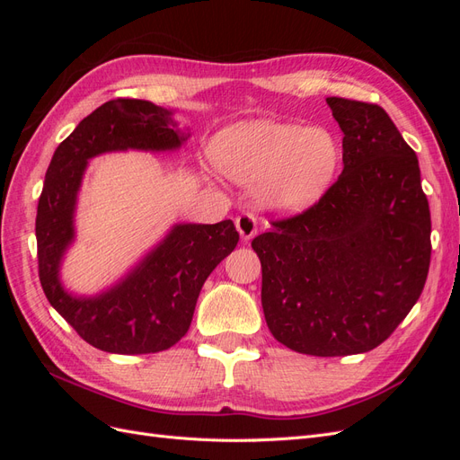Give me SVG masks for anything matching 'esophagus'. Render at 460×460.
Wrapping results in <instances>:
<instances>
[{
    "label": "esophagus",
    "instance_id": "1",
    "mask_svg": "<svg viewBox=\"0 0 460 460\" xmlns=\"http://www.w3.org/2000/svg\"><path fill=\"white\" fill-rule=\"evenodd\" d=\"M235 228H238L242 240L249 242L257 234V218L252 213H242L235 218Z\"/></svg>",
    "mask_w": 460,
    "mask_h": 460
}]
</instances>
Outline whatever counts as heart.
<instances>
[{
    "label": "heart",
    "mask_w": 460,
    "mask_h": 460,
    "mask_svg": "<svg viewBox=\"0 0 460 460\" xmlns=\"http://www.w3.org/2000/svg\"><path fill=\"white\" fill-rule=\"evenodd\" d=\"M215 159L234 182L257 184L261 203L297 211L324 191L338 149L326 132L303 124L247 120L217 137Z\"/></svg>",
    "instance_id": "1"
}]
</instances>
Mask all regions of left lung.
Segmentation results:
<instances>
[{
	"instance_id": "obj_1",
	"label": "left lung",
	"mask_w": 460,
	"mask_h": 460,
	"mask_svg": "<svg viewBox=\"0 0 460 460\" xmlns=\"http://www.w3.org/2000/svg\"><path fill=\"white\" fill-rule=\"evenodd\" d=\"M343 132V171L296 217L252 242L272 336L314 357L367 353L419 301L431 220L416 153L380 105L326 97Z\"/></svg>"
}]
</instances>
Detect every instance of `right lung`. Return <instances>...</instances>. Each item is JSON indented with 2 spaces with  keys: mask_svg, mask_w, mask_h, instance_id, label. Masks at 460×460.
<instances>
[{
  "mask_svg": "<svg viewBox=\"0 0 460 460\" xmlns=\"http://www.w3.org/2000/svg\"><path fill=\"white\" fill-rule=\"evenodd\" d=\"M171 117L169 109L124 97L97 107L55 149L38 201V274L44 294L82 340L107 353H159L182 340L207 276L240 240L232 220L176 225L103 294L76 297L63 288L59 267L75 240L76 196L88 161L109 151L180 147L188 136L176 130Z\"/></svg>",
  "mask_w": 460,
  "mask_h": 460,
  "instance_id": "right-lung-1",
  "label": "right lung"
}]
</instances>
